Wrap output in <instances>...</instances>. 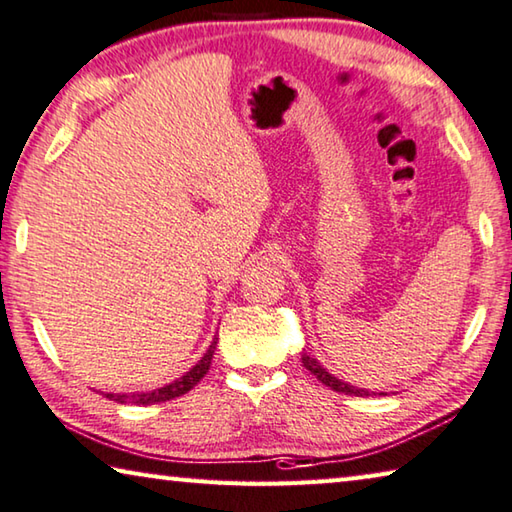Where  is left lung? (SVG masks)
<instances>
[{
	"mask_svg": "<svg viewBox=\"0 0 512 512\" xmlns=\"http://www.w3.org/2000/svg\"><path fill=\"white\" fill-rule=\"evenodd\" d=\"M300 360H303V367H305L307 371L314 373V376L319 378L323 385L330 387V389H335V392H344V394H353V396H369L367 389L353 387V385L344 383V380H339V378L332 376V373H328L326 369H323L321 362H316V360L310 358V355H307V353H303V358H300Z\"/></svg>",
	"mask_w": 512,
	"mask_h": 512,
	"instance_id": "obj_1",
	"label": "left lung"
}]
</instances>
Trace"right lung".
Here are the masks:
<instances>
[{
  "mask_svg": "<svg viewBox=\"0 0 512 512\" xmlns=\"http://www.w3.org/2000/svg\"><path fill=\"white\" fill-rule=\"evenodd\" d=\"M216 342L218 337L214 339L212 344H209L207 353L202 355L198 360V364H193V367L184 373L182 378L173 380V383L166 385V387H159V389H152V392H136V394H107V399L111 401H118V403H132V405H152V403H161V401H170V399H177V396H182L189 392V389L196 387L202 376L209 371V364H212L214 358V351H216Z\"/></svg>",
  "mask_w": 512,
  "mask_h": 512,
  "instance_id": "add662e5",
  "label": "right lung"
}]
</instances>
